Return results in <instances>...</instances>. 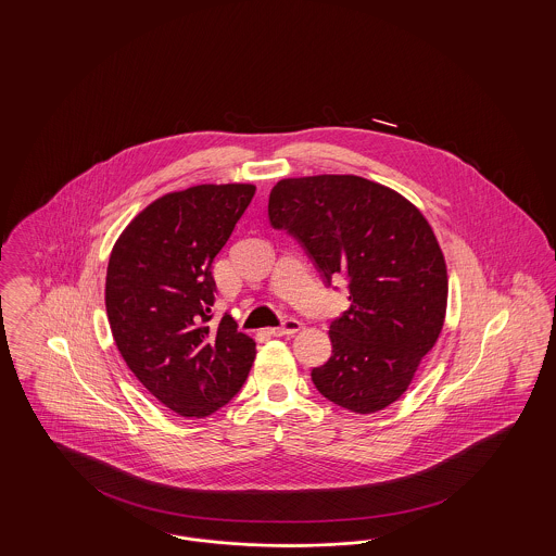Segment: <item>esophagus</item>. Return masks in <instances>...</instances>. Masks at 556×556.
Listing matches in <instances>:
<instances>
[{
	"instance_id": "obj_1",
	"label": "esophagus",
	"mask_w": 556,
	"mask_h": 556,
	"mask_svg": "<svg viewBox=\"0 0 556 556\" xmlns=\"http://www.w3.org/2000/svg\"><path fill=\"white\" fill-rule=\"evenodd\" d=\"M300 329H302V323H300L298 318H288V320H283V325L268 329V333L279 338V336H291V333H298Z\"/></svg>"
}]
</instances>
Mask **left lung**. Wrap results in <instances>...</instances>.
<instances>
[{
    "instance_id": "left-lung-1",
    "label": "left lung",
    "mask_w": 556,
    "mask_h": 556,
    "mask_svg": "<svg viewBox=\"0 0 556 556\" xmlns=\"http://www.w3.org/2000/svg\"><path fill=\"white\" fill-rule=\"evenodd\" d=\"M268 218L302 243L327 286L348 279L350 308L329 325L331 358L311 372L318 392L352 413L383 410L444 327L448 273L431 225L404 195L356 175L281 179Z\"/></svg>"
}]
</instances>
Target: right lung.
Segmentation results:
<instances>
[{
	"label": "right lung",
	"mask_w": 556,
	"mask_h": 556,
	"mask_svg": "<svg viewBox=\"0 0 556 556\" xmlns=\"http://www.w3.org/2000/svg\"><path fill=\"white\" fill-rule=\"evenodd\" d=\"M250 184L193 186L139 212L116 239L106 313L141 386L181 417H208L238 394L256 342L229 315L212 318V263L254 198Z\"/></svg>",
	"instance_id": "right-lung-1"
}]
</instances>
